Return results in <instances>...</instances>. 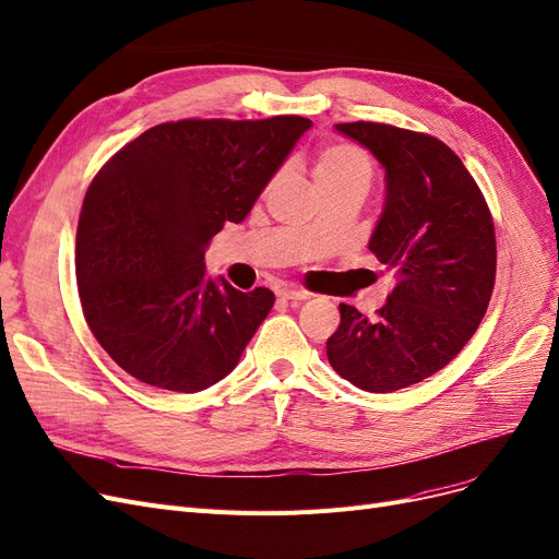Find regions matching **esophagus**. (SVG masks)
Returning <instances> with one entry per match:
<instances>
[{
  "label": "esophagus",
  "instance_id": "obj_1",
  "mask_svg": "<svg viewBox=\"0 0 559 559\" xmlns=\"http://www.w3.org/2000/svg\"><path fill=\"white\" fill-rule=\"evenodd\" d=\"M277 296L282 300H307V298H310V294L300 292V288H280Z\"/></svg>",
  "mask_w": 559,
  "mask_h": 559
}]
</instances>
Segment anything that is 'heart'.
Instances as JSON below:
<instances>
[{"instance_id":"1","label":"heart","mask_w":559,"mask_h":559,"mask_svg":"<svg viewBox=\"0 0 559 559\" xmlns=\"http://www.w3.org/2000/svg\"><path fill=\"white\" fill-rule=\"evenodd\" d=\"M365 178L370 180V162L352 143H335L321 150L314 164V180L317 185H329L340 180Z\"/></svg>"}]
</instances>
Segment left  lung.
Masks as SVG:
<instances>
[{"label": "left lung", "instance_id": "left-lung-1", "mask_svg": "<svg viewBox=\"0 0 559 559\" xmlns=\"http://www.w3.org/2000/svg\"><path fill=\"white\" fill-rule=\"evenodd\" d=\"M335 129L386 170V199L368 247L393 267L397 284L374 319L342 302L325 354L354 386L391 393L439 372L476 333L495 286V226L447 143L377 122Z\"/></svg>", "mask_w": 559, "mask_h": 559}]
</instances>
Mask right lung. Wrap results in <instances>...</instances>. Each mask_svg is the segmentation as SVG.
Wrapping results in <instances>:
<instances>
[{
  "label": "right lung",
  "instance_id": "right-lung-1",
  "mask_svg": "<svg viewBox=\"0 0 559 559\" xmlns=\"http://www.w3.org/2000/svg\"><path fill=\"white\" fill-rule=\"evenodd\" d=\"M310 127L298 115L164 122L96 173L75 277L90 331L124 372L197 393L236 368L275 294L205 277V247L249 215Z\"/></svg>",
  "mask_w": 559,
  "mask_h": 559
}]
</instances>
